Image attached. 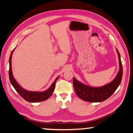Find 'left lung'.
I'll list each match as a JSON object with an SVG mask.
<instances>
[{"instance_id": "1", "label": "left lung", "mask_w": 133, "mask_h": 133, "mask_svg": "<svg viewBox=\"0 0 133 133\" xmlns=\"http://www.w3.org/2000/svg\"><path fill=\"white\" fill-rule=\"evenodd\" d=\"M119 60V70L111 82L101 87H92L84 84L73 78V86L76 94L80 98L89 102H102L113 94L120 84L123 76V66L120 55L116 49Z\"/></svg>"}]
</instances>
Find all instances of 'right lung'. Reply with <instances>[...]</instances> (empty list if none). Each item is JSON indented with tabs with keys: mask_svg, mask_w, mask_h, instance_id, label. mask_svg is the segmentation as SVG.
Here are the masks:
<instances>
[{
	"mask_svg": "<svg viewBox=\"0 0 133 133\" xmlns=\"http://www.w3.org/2000/svg\"><path fill=\"white\" fill-rule=\"evenodd\" d=\"M15 48L12 50V53L10 54L9 57V79L10 83L14 87L18 94L21 96L22 98L26 100L27 102L30 103H37L43 102L50 97L51 96L55 88V84L56 80L58 79L59 76L57 77L56 78L55 82H54L46 90L43 91H28L26 89H24L23 87L19 85L15 78L13 77V72H12V55Z\"/></svg>",
	"mask_w": 133,
	"mask_h": 133,
	"instance_id": "1",
	"label": "right lung"
}]
</instances>
